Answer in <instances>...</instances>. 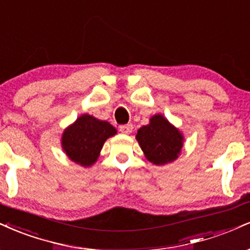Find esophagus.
<instances>
[{"label": "esophagus", "mask_w": 250, "mask_h": 250, "mask_svg": "<svg viewBox=\"0 0 250 250\" xmlns=\"http://www.w3.org/2000/svg\"><path fill=\"white\" fill-rule=\"evenodd\" d=\"M120 131H121L122 134H130L131 131H133V125H120Z\"/></svg>", "instance_id": "34e87169"}]
</instances>
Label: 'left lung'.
Wrapping results in <instances>:
<instances>
[{"mask_svg":"<svg viewBox=\"0 0 250 250\" xmlns=\"http://www.w3.org/2000/svg\"><path fill=\"white\" fill-rule=\"evenodd\" d=\"M136 140L146 159L156 165L176 161L184 142L183 134L162 114L154 115L149 125L138 129Z\"/></svg>","mask_w":250,"mask_h":250,"instance_id":"8db88e82","label":"left lung"}]
</instances>
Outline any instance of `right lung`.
Instances as JSON below:
<instances>
[{
  "instance_id": "add662e5",
  "label": "right lung",
  "mask_w": 250,
  "mask_h": 250,
  "mask_svg": "<svg viewBox=\"0 0 250 250\" xmlns=\"http://www.w3.org/2000/svg\"><path fill=\"white\" fill-rule=\"evenodd\" d=\"M116 133L109 122L83 114L65 129L62 146L71 161L87 167L95 163L107 138Z\"/></svg>"
}]
</instances>
